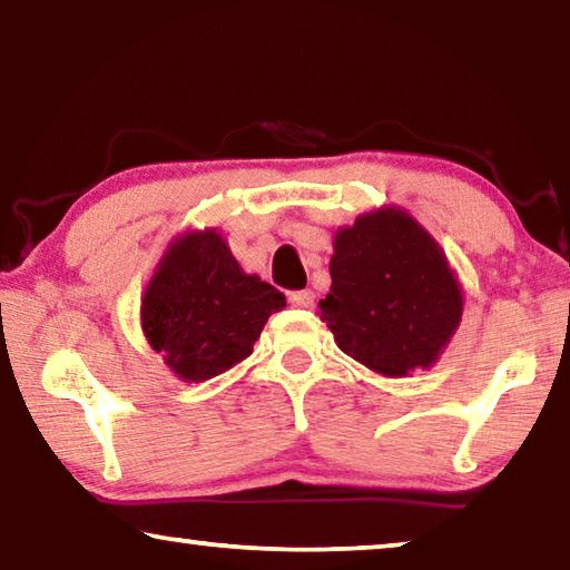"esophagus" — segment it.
<instances>
[{"label":"esophagus","instance_id":"obj_1","mask_svg":"<svg viewBox=\"0 0 570 570\" xmlns=\"http://www.w3.org/2000/svg\"><path fill=\"white\" fill-rule=\"evenodd\" d=\"M288 304L298 306V308H306L314 304V292L312 288H298V292H288Z\"/></svg>","mask_w":570,"mask_h":570}]
</instances>
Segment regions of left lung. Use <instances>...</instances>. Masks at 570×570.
Returning <instances> with one entry per match:
<instances>
[{
	"instance_id": "obj_1",
	"label": "left lung",
	"mask_w": 570,
	"mask_h": 570,
	"mask_svg": "<svg viewBox=\"0 0 570 570\" xmlns=\"http://www.w3.org/2000/svg\"><path fill=\"white\" fill-rule=\"evenodd\" d=\"M332 292L320 308L340 350L404 377L445 350L462 314L448 258L402 210L362 216L334 238Z\"/></svg>"
}]
</instances>
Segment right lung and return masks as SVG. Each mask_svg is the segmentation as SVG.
Here are the masks:
<instances>
[{
    "label": "right lung",
    "instance_id": "1",
    "mask_svg": "<svg viewBox=\"0 0 570 570\" xmlns=\"http://www.w3.org/2000/svg\"><path fill=\"white\" fill-rule=\"evenodd\" d=\"M286 296L248 276L216 230L173 244L142 298V332L186 382H204L246 360Z\"/></svg>",
    "mask_w": 570,
    "mask_h": 570
}]
</instances>
